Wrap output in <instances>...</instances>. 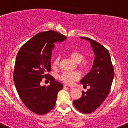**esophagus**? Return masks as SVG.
<instances>
[{
	"mask_svg": "<svg viewBox=\"0 0 128 128\" xmlns=\"http://www.w3.org/2000/svg\"><path fill=\"white\" fill-rule=\"evenodd\" d=\"M64 87L65 88H66V89H71L72 88V86H68V85H64Z\"/></svg>",
	"mask_w": 128,
	"mask_h": 128,
	"instance_id": "1",
	"label": "esophagus"
}]
</instances>
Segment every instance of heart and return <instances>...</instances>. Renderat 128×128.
<instances>
[{"label": "heart", "instance_id": "heart-1", "mask_svg": "<svg viewBox=\"0 0 128 128\" xmlns=\"http://www.w3.org/2000/svg\"><path fill=\"white\" fill-rule=\"evenodd\" d=\"M69 56L73 60L78 64L79 68L84 71H87L90 68V63L88 59H84V56L81 52L79 50H72L69 52ZM60 62V58L57 57L53 62V66L56 68L59 66ZM80 78V75L78 72H63L61 75L59 76V79L67 84H72L74 81L79 80Z\"/></svg>", "mask_w": 128, "mask_h": 128}]
</instances>
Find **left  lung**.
Wrapping results in <instances>:
<instances>
[{"label":"left lung","mask_w":128,"mask_h":128,"mask_svg":"<svg viewBox=\"0 0 128 128\" xmlns=\"http://www.w3.org/2000/svg\"><path fill=\"white\" fill-rule=\"evenodd\" d=\"M80 38L90 41L95 54L90 71L80 80L84 87H90L82 92L81 98L74 101V106L84 114L91 113L104 101L111 89L114 78V69L110 52L106 48L96 40L85 37Z\"/></svg>","instance_id":"1"}]
</instances>
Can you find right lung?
<instances>
[{
  "label": "right lung",
  "instance_id": "add662e5",
  "mask_svg": "<svg viewBox=\"0 0 128 128\" xmlns=\"http://www.w3.org/2000/svg\"><path fill=\"white\" fill-rule=\"evenodd\" d=\"M66 39L52 30L42 32L25 43L17 54L14 70L16 89L26 107L38 114H45L54 108L58 92L63 88L48 72L51 70L54 42ZM43 78L50 81V85L40 86Z\"/></svg>",
  "mask_w": 128,
  "mask_h": 128
}]
</instances>
